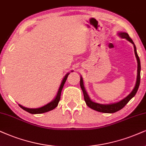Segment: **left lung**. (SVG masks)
<instances>
[{"mask_svg": "<svg viewBox=\"0 0 146 146\" xmlns=\"http://www.w3.org/2000/svg\"><path fill=\"white\" fill-rule=\"evenodd\" d=\"M118 36L120 37H121L122 38H126L127 40H129V42L132 43L133 44L134 46V51L135 54V57L137 58V80L135 86L133 90L131 91V93L129 94L128 96L126 97L125 99H123V100L120 101V102H117V103L114 104H100L95 103L91 101V99L89 98V95H88L87 91H85L84 89V84H83V80H82V76H80V85L81 87L82 92H83L84 95V99L85 101L86 104L89 106L90 108L94 110L100 111V112L103 113H114L116 111L120 110L123 108L125 107L128 102L132 99L133 97L135 95L138 89H139V86L140 84V72H141V64H140V59L139 57L138 56L136 50V46L135 45L133 41L132 40V39L131 38L129 35L126 32H119L118 34Z\"/></svg>", "mask_w": 146, "mask_h": 146, "instance_id": "obj_1", "label": "left lung"}]
</instances>
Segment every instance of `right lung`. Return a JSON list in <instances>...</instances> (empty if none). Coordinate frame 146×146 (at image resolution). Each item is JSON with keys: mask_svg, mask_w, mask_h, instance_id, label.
I'll return each instance as SVG.
<instances>
[{"mask_svg": "<svg viewBox=\"0 0 146 146\" xmlns=\"http://www.w3.org/2000/svg\"><path fill=\"white\" fill-rule=\"evenodd\" d=\"M70 73L66 74V76L64 77L63 78L62 83L60 84V87H59L58 91H57V93L56 95V97H55V99L53 101H51L50 103H48L46 104V105L42 106L41 108H25L22 106L21 105L19 106L22 108L23 110H24L25 111H28V112L30 113V114H42V113H44V112H47L48 111H51L52 110H53L54 108L57 107V105H58V103L60 100V98H61V93H62V89L64 87V83L66 81V79H67L68 75H69Z\"/></svg>", "mask_w": 146, "mask_h": 146, "instance_id": "add662e5", "label": "right lung"}]
</instances>
